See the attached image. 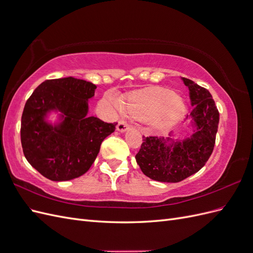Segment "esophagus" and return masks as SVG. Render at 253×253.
Here are the masks:
<instances>
[{
    "label": "esophagus",
    "instance_id": "esophagus-1",
    "mask_svg": "<svg viewBox=\"0 0 253 253\" xmlns=\"http://www.w3.org/2000/svg\"><path fill=\"white\" fill-rule=\"evenodd\" d=\"M128 127H129V126L126 124V121H124V120H120V121L118 122L117 126H116L117 131H118V132H120V133H125L126 131H127Z\"/></svg>",
    "mask_w": 253,
    "mask_h": 253
}]
</instances>
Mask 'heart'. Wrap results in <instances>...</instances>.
Segmentation results:
<instances>
[{
  "label": "heart",
  "mask_w": 253,
  "mask_h": 253,
  "mask_svg": "<svg viewBox=\"0 0 253 253\" xmlns=\"http://www.w3.org/2000/svg\"><path fill=\"white\" fill-rule=\"evenodd\" d=\"M115 109L124 108L137 117H145L149 126L154 129H165L177 122L185 113V102L174 91L154 87L128 95L125 104L115 95L110 97Z\"/></svg>",
  "instance_id": "obj_1"
}]
</instances>
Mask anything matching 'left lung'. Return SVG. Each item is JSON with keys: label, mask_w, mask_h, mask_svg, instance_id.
Segmentation results:
<instances>
[{"label": "left lung", "mask_w": 253, "mask_h": 253, "mask_svg": "<svg viewBox=\"0 0 253 253\" xmlns=\"http://www.w3.org/2000/svg\"><path fill=\"white\" fill-rule=\"evenodd\" d=\"M189 88L191 112L186 117L189 135L144 137L135 158L142 173L153 180L178 182L195 174L211 156L217 133L219 113L208 89L182 78Z\"/></svg>", "instance_id": "1"}]
</instances>
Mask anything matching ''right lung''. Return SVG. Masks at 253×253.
Masks as SVG:
<instances>
[{
  "label": "right lung",
  "mask_w": 253,
  "mask_h": 253,
  "mask_svg": "<svg viewBox=\"0 0 253 253\" xmlns=\"http://www.w3.org/2000/svg\"><path fill=\"white\" fill-rule=\"evenodd\" d=\"M97 86L74 77L46 80L24 106L21 142L27 162L53 181L77 178L88 171L102 141L117 124L88 116ZM55 120L52 121V117Z\"/></svg>",
  "instance_id": "obj_1"
}]
</instances>
